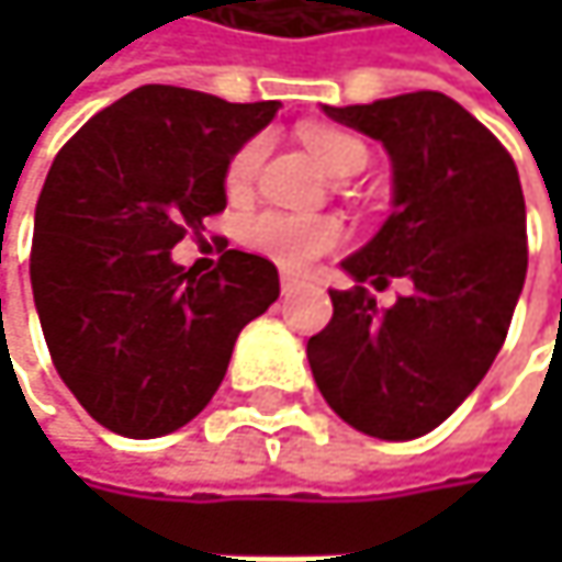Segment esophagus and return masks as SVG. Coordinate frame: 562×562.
<instances>
[{
    "label": "esophagus",
    "instance_id": "esophagus-1",
    "mask_svg": "<svg viewBox=\"0 0 562 562\" xmlns=\"http://www.w3.org/2000/svg\"><path fill=\"white\" fill-rule=\"evenodd\" d=\"M299 285H302V280H299V277H292V273H282V280H280L282 295H292V292H295Z\"/></svg>",
    "mask_w": 562,
    "mask_h": 562
}]
</instances>
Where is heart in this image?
Listing matches in <instances>:
<instances>
[{"label": "heart", "mask_w": 562, "mask_h": 562, "mask_svg": "<svg viewBox=\"0 0 562 562\" xmlns=\"http://www.w3.org/2000/svg\"><path fill=\"white\" fill-rule=\"evenodd\" d=\"M302 139H305L308 153L315 156V162L322 166V171H328L331 178L368 162L364 143L358 136H351V133L328 130V126H312V130L302 133ZM260 159H263V143L260 139L237 149V156L227 166V188L234 194H240L254 181V175L260 169ZM240 237H244L247 247H254L257 254H263L267 260L280 263L285 270H305L312 260H318L322 254L338 247L341 224L335 217H325V214L260 211V214L244 221Z\"/></svg>", "instance_id": "1"}]
</instances>
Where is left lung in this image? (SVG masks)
I'll list each match as a JSON object with an SVG mask.
<instances>
[{
	"instance_id": "obj_1",
	"label": "left lung",
	"mask_w": 562,
	"mask_h": 562,
	"mask_svg": "<svg viewBox=\"0 0 562 562\" xmlns=\"http://www.w3.org/2000/svg\"><path fill=\"white\" fill-rule=\"evenodd\" d=\"M378 139L393 166V211L328 289L331 322L308 338L328 406L374 439H416L482 384L527 277V211L507 149L452 97L400 93L322 106ZM396 276L411 292L381 310L363 289Z\"/></svg>"
}]
</instances>
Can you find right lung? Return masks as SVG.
<instances>
[{
	"label": "right lung",
	"instance_id": "obj_1",
	"mask_svg": "<svg viewBox=\"0 0 562 562\" xmlns=\"http://www.w3.org/2000/svg\"><path fill=\"white\" fill-rule=\"evenodd\" d=\"M277 110L146 83L57 153L35 207L32 292L60 381L110 432L156 439L191 423L240 328L280 299L257 254L227 250L204 277L171 260L227 207L231 159Z\"/></svg>",
	"mask_w": 562,
	"mask_h": 562
}]
</instances>
